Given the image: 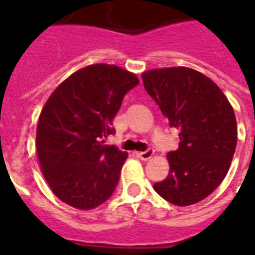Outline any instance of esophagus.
<instances>
[{
  "label": "esophagus",
  "mask_w": 255,
  "mask_h": 255,
  "mask_svg": "<svg viewBox=\"0 0 255 255\" xmlns=\"http://www.w3.org/2000/svg\"><path fill=\"white\" fill-rule=\"evenodd\" d=\"M153 153H155V151H153L152 148H148V149H145V151L139 152V157L141 160H148V159H151L152 156H153Z\"/></svg>",
  "instance_id": "esophagus-1"
}]
</instances>
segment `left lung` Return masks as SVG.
<instances>
[{
    "mask_svg": "<svg viewBox=\"0 0 255 255\" xmlns=\"http://www.w3.org/2000/svg\"><path fill=\"white\" fill-rule=\"evenodd\" d=\"M141 78L180 137L177 149L167 155L168 177L153 189L170 204L193 205L216 190L229 170L237 145L233 108L213 81L192 69L151 70Z\"/></svg>",
    "mask_w": 255,
    "mask_h": 255,
    "instance_id": "left-lung-1",
    "label": "left lung"
}]
</instances>
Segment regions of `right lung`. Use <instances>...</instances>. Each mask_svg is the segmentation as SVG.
I'll use <instances>...</instances> for the list:
<instances>
[{
	"mask_svg": "<svg viewBox=\"0 0 255 255\" xmlns=\"http://www.w3.org/2000/svg\"><path fill=\"white\" fill-rule=\"evenodd\" d=\"M139 85L114 65H92L58 86L42 110L37 153L54 194L77 209L107 201L120 178L126 152L106 145L123 98Z\"/></svg>",
	"mask_w": 255,
	"mask_h": 255,
	"instance_id": "right-lung-1",
	"label": "right lung"
}]
</instances>
